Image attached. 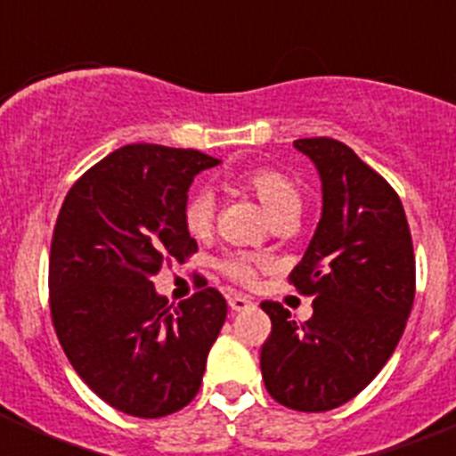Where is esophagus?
Returning a JSON list of instances; mask_svg holds the SVG:
<instances>
[{"label": "esophagus", "mask_w": 456, "mask_h": 456, "mask_svg": "<svg viewBox=\"0 0 456 456\" xmlns=\"http://www.w3.org/2000/svg\"><path fill=\"white\" fill-rule=\"evenodd\" d=\"M228 305H231L232 310H237V313H240V310H247L248 305H253V304H251V299H248V297H244V294H232V297H228Z\"/></svg>", "instance_id": "34e87169"}]
</instances>
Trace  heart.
Masks as SVG:
<instances>
[{
  "label": "heart",
  "instance_id": "heart-1",
  "mask_svg": "<svg viewBox=\"0 0 456 456\" xmlns=\"http://www.w3.org/2000/svg\"><path fill=\"white\" fill-rule=\"evenodd\" d=\"M240 183L256 193L273 221L285 215H297L301 208V193L297 184L276 168H251L240 175ZM216 212L215 193L209 189H193L183 205V224L191 237H205L212 231ZM221 272L237 283H251L260 260L244 253H235L221 260Z\"/></svg>",
  "mask_w": 456,
  "mask_h": 456
}]
</instances>
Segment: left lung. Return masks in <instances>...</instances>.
Masks as SVG:
<instances>
[{"mask_svg":"<svg viewBox=\"0 0 456 456\" xmlns=\"http://www.w3.org/2000/svg\"><path fill=\"white\" fill-rule=\"evenodd\" d=\"M322 178V219L289 283L313 299L308 322L276 301L260 352L278 404L320 413L356 397L393 356L413 297L416 256L393 187L342 141L297 139Z\"/></svg>","mask_w":456,"mask_h":456,"instance_id":"left-lung-1","label":"left lung"}]
</instances>
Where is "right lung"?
Wrapping results in <instances>:
<instances>
[{"instance_id":"1","label":"right lung","mask_w":456,"mask_h":456,"mask_svg":"<svg viewBox=\"0 0 456 456\" xmlns=\"http://www.w3.org/2000/svg\"><path fill=\"white\" fill-rule=\"evenodd\" d=\"M219 159L132 143L72 184L50 248L52 324L84 384L134 418L175 413L196 397L209 347L225 322L208 283L175 308L155 276L199 251L183 224L193 175Z\"/></svg>"}]
</instances>
